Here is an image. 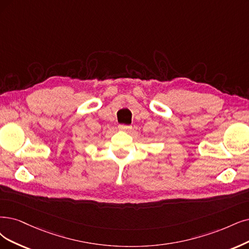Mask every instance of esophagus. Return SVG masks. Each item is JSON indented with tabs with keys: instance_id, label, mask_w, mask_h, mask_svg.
Returning a JSON list of instances; mask_svg holds the SVG:
<instances>
[{
	"instance_id": "obj_1",
	"label": "esophagus",
	"mask_w": 249,
	"mask_h": 249,
	"mask_svg": "<svg viewBox=\"0 0 249 249\" xmlns=\"http://www.w3.org/2000/svg\"><path fill=\"white\" fill-rule=\"evenodd\" d=\"M118 128H119V130H121V131H129L131 129V126L121 124V125L118 126Z\"/></svg>"
}]
</instances>
